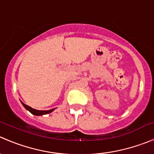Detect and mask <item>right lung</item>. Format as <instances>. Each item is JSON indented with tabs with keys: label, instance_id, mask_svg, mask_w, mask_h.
Instances as JSON below:
<instances>
[{
	"label": "right lung",
	"instance_id": "add662e5",
	"mask_svg": "<svg viewBox=\"0 0 154 154\" xmlns=\"http://www.w3.org/2000/svg\"><path fill=\"white\" fill-rule=\"evenodd\" d=\"M21 103H22V105L24 106V108H25L26 109H27L29 112L32 113V115H35V116H42V115L48 114V113L51 112H53L54 110V109H50V110H46V111L36 110V109H32V107H30V106H27V105L24 104L23 102H21Z\"/></svg>",
	"mask_w": 154,
	"mask_h": 154
}]
</instances>
